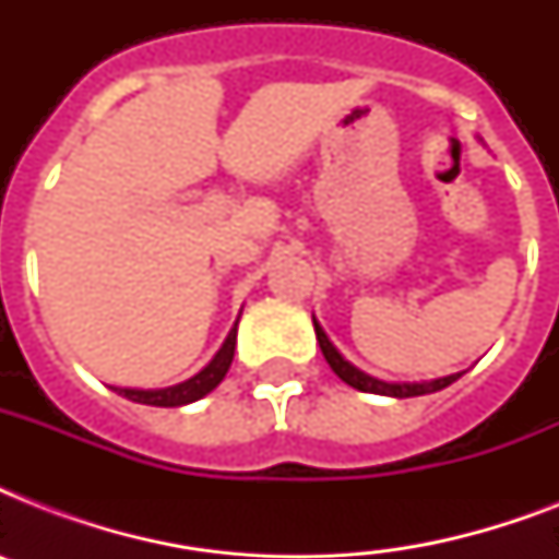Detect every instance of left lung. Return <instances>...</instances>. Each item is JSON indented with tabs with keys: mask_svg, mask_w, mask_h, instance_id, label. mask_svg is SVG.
<instances>
[{
	"mask_svg": "<svg viewBox=\"0 0 559 559\" xmlns=\"http://www.w3.org/2000/svg\"><path fill=\"white\" fill-rule=\"evenodd\" d=\"M313 328H316V340H319V348H322L324 359H328V366L333 368V373L340 377L342 382H348L350 389L368 391V394H385V397H420V394H432V391H441L447 385L459 380L461 373H450V377H438V380H420V382H385L377 380L371 373L359 371L357 366H350L348 359L342 357L336 345L328 340V333L322 331V324L316 322L313 316Z\"/></svg>",
	"mask_w": 559,
	"mask_h": 559,
	"instance_id": "8db88e82",
	"label": "left lung"
}]
</instances>
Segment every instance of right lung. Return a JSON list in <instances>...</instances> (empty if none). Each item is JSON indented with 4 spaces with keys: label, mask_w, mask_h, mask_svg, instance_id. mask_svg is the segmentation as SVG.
Listing matches in <instances>:
<instances>
[{
    "label": "right lung",
    "mask_w": 559,
    "mask_h": 559,
    "mask_svg": "<svg viewBox=\"0 0 559 559\" xmlns=\"http://www.w3.org/2000/svg\"><path fill=\"white\" fill-rule=\"evenodd\" d=\"M235 345H237V324L231 328V333L223 342V348L214 354L209 366L202 368L200 373H193L191 380L177 382V385H168V389H112L118 394H124L127 400L133 403H144V406H188L193 400L205 397L209 391H214L226 377L231 359H235Z\"/></svg>",
    "instance_id": "add662e5"
}]
</instances>
